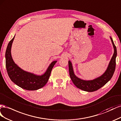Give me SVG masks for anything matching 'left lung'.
I'll return each instance as SVG.
<instances>
[{
	"label": "left lung",
	"mask_w": 121,
	"mask_h": 121,
	"mask_svg": "<svg viewBox=\"0 0 121 121\" xmlns=\"http://www.w3.org/2000/svg\"><path fill=\"white\" fill-rule=\"evenodd\" d=\"M110 39H111L114 49V53L106 70L104 73L100 77L93 80L86 81L82 80L75 75L71 61H68L69 72L70 78L74 85L78 88L87 92H94L104 86L112 78L116 68V58L117 55V52L116 47L115 45L112 38L110 36Z\"/></svg>",
	"instance_id": "8db88e82"
}]
</instances>
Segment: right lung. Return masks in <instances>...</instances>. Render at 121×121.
Masks as SVG:
<instances>
[{"mask_svg":"<svg viewBox=\"0 0 121 121\" xmlns=\"http://www.w3.org/2000/svg\"><path fill=\"white\" fill-rule=\"evenodd\" d=\"M15 36L9 42L5 52V65L10 79L19 87L27 90H36L43 88L47 83L51 71L57 61H53L41 75L23 70L15 63L12 57L11 48Z\"/></svg>","mask_w":121,"mask_h":121,"instance_id":"right-lung-1","label":"right lung"}]
</instances>
